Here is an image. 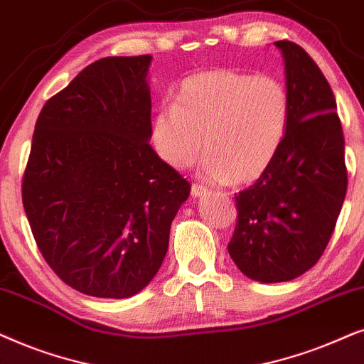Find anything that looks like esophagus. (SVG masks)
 Here are the masks:
<instances>
[{"label":"esophagus","mask_w":364,"mask_h":364,"mask_svg":"<svg viewBox=\"0 0 364 364\" xmlns=\"http://www.w3.org/2000/svg\"><path fill=\"white\" fill-rule=\"evenodd\" d=\"M208 195V190L203 186H198V185H193L191 186V196L193 198H201V196H206Z\"/></svg>","instance_id":"obj_1"}]
</instances>
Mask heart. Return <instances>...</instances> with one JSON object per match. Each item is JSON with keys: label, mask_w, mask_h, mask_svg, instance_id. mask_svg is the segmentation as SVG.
I'll return each instance as SVG.
<instances>
[{"label": "heart", "mask_w": 364, "mask_h": 364, "mask_svg": "<svg viewBox=\"0 0 364 364\" xmlns=\"http://www.w3.org/2000/svg\"><path fill=\"white\" fill-rule=\"evenodd\" d=\"M289 121V96L273 76L210 70L186 77L173 106L151 119L154 151L168 166L186 169L203 158L211 183H251L278 154Z\"/></svg>", "instance_id": "heart-1"}]
</instances>
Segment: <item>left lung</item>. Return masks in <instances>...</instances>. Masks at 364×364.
<instances>
[{"instance_id":"1","label":"left lung","mask_w":364,"mask_h":364,"mask_svg":"<svg viewBox=\"0 0 364 364\" xmlns=\"http://www.w3.org/2000/svg\"><path fill=\"white\" fill-rule=\"evenodd\" d=\"M274 46L284 60L288 129L269 168L236 196L228 245L241 273L259 283L291 281L316 264L348 188L345 138L326 77L296 43Z\"/></svg>"}]
</instances>
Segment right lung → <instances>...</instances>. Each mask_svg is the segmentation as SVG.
I'll return each mask as SVG.
<instances>
[{
    "label": "right lung",
    "instance_id": "right-lung-1",
    "mask_svg": "<svg viewBox=\"0 0 364 364\" xmlns=\"http://www.w3.org/2000/svg\"><path fill=\"white\" fill-rule=\"evenodd\" d=\"M153 58L91 63L43 106L23 206L50 268L76 291L123 299L158 273L190 183L149 144Z\"/></svg>",
    "mask_w": 364,
    "mask_h": 364
}]
</instances>
